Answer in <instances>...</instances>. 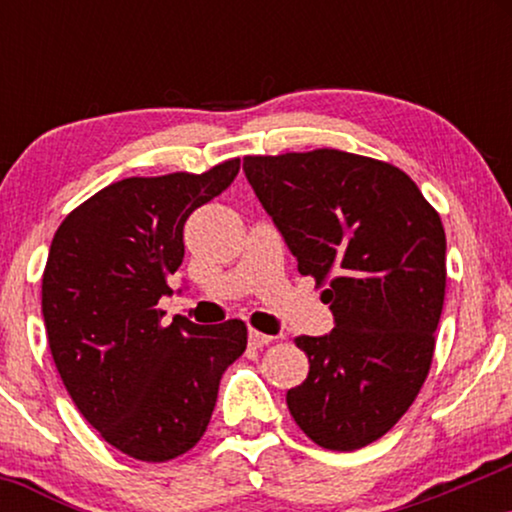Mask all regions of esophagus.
<instances>
[{"label": "esophagus", "mask_w": 512, "mask_h": 512, "mask_svg": "<svg viewBox=\"0 0 512 512\" xmlns=\"http://www.w3.org/2000/svg\"><path fill=\"white\" fill-rule=\"evenodd\" d=\"M272 340H275L272 335H265L261 331H256V328H249V345L251 347H265V345H270Z\"/></svg>", "instance_id": "esophagus-1"}]
</instances>
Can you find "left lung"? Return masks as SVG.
Wrapping results in <instances>:
<instances>
[{
	"instance_id": "8db88e82",
	"label": "left lung",
	"mask_w": 512,
	"mask_h": 512,
	"mask_svg": "<svg viewBox=\"0 0 512 512\" xmlns=\"http://www.w3.org/2000/svg\"><path fill=\"white\" fill-rule=\"evenodd\" d=\"M256 198L300 275L328 284L335 328L300 335L310 373L286 405L319 447L352 452L382 438L429 375L445 300V230L415 181L338 149L247 156Z\"/></svg>"
}]
</instances>
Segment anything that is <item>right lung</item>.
Returning <instances> with one entry per match:
<instances>
[{
    "label": "right lung",
    "mask_w": 512,
    "mask_h": 512,
    "mask_svg": "<svg viewBox=\"0 0 512 512\" xmlns=\"http://www.w3.org/2000/svg\"><path fill=\"white\" fill-rule=\"evenodd\" d=\"M240 158L202 174L130 177L102 188L60 223L41 279L55 368L100 436L160 464L207 431L223 370L247 349L240 319L163 326L158 300L184 261V223L226 191Z\"/></svg>",
    "instance_id": "right-lung-1"
}]
</instances>
